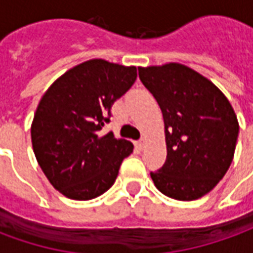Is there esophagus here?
Segmentation results:
<instances>
[{
	"instance_id": "esophagus-1",
	"label": "esophagus",
	"mask_w": 253,
	"mask_h": 253,
	"mask_svg": "<svg viewBox=\"0 0 253 253\" xmlns=\"http://www.w3.org/2000/svg\"><path fill=\"white\" fill-rule=\"evenodd\" d=\"M145 143H146V138L143 137V138H141V139H139V141H138V148L139 149H143L145 148Z\"/></svg>"
}]
</instances>
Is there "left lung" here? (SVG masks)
Listing matches in <instances>:
<instances>
[{
    "label": "left lung",
    "mask_w": 253,
    "mask_h": 253,
    "mask_svg": "<svg viewBox=\"0 0 253 253\" xmlns=\"http://www.w3.org/2000/svg\"><path fill=\"white\" fill-rule=\"evenodd\" d=\"M138 72L164 118L167 160L150 173L154 186L177 201L199 199L233 161L239 137L233 107L209 78L186 65L170 62Z\"/></svg>",
    "instance_id": "1"
}]
</instances>
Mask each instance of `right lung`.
<instances>
[{
  "label": "right lung",
  "mask_w": 253,
  "mask_h": 253,
  "mask_svg": "<svg viewBox=\"0 0 253 253\" xmlns=\"http://www.w3.org/2000/svg\"><path fill=\"white\" fill-rule=\"evenodd\" d=\"M137 80V67L89 59L69 69L42 96L31 125L32 148L52 187L89 201L115 183L132 143L101 135L111 107Z\"/></svg>",
  "instance_id": "1"
}]
</instances>
